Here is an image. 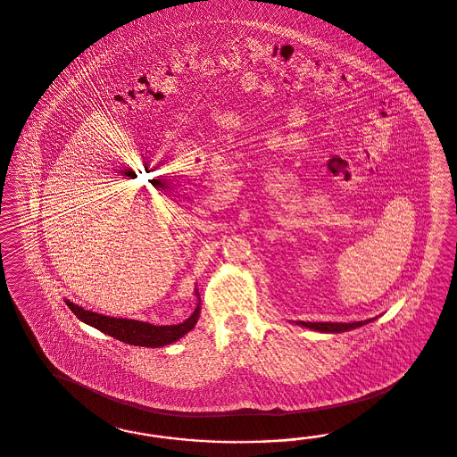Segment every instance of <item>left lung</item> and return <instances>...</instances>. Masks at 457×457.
<instances>
[{"label":"left lung","mask_w":457,"mask_h":457,"mask_svg":"<svg viewBox=\"0 0 457 457\" xmlns=\"http://www.w3.org/2000/svg\"><path fill=\"white\" fill-rule=\"evenodd\" d=\"M370 320H373V319H370ZM370 320H361V322H303V320H300L297 324L300 326H303V328H309V329H314V331L320 332H345L349 331V329H356V328H360L362 324H368Z\"/></svg>","instance_id":"1"}]
</instances>
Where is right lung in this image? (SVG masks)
Returning <instances> with one entry per match:
<instances>
[{
	"instance_id": "obj_1",
	"label": "right lung",
	"mask_w": 457,
	"mask_h": 457,
	"mask_svg": "<svg viewBox=\"0 0 457 457\" xmlns=\"http://www.w3.org/2000/svg\"><path fill=\"white\" fill-rule=\"evenodd\" d=\"M65 303L78 319L93 326L97 331L104 332L118 341H123L126 345L145 347L167 346L170 343H175L177 339H180L182 336H186L187 332L194 329V326L197 324V319H199V311H201V307H199L201 303H199L189 319H186L182 324L154 326V324L135 320V319H120V317H108V315L91 312V311H86L79 305L72 303L71 300H65Z\"/></svg>"
}]
</instances>
